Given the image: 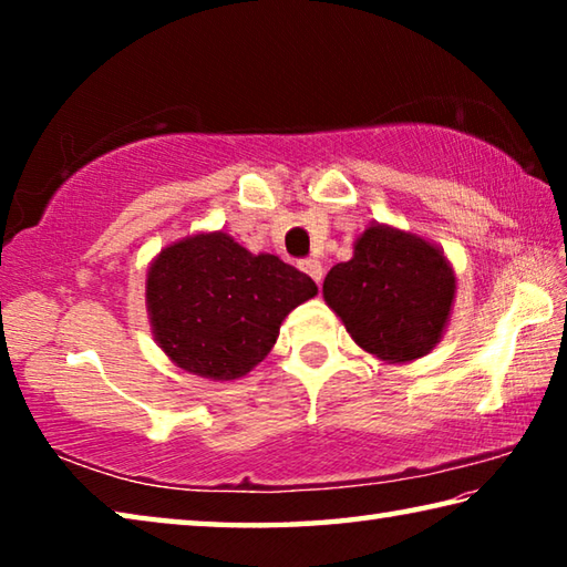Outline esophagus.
<instances>
[{"mask_svg":"<svg viewBox=\"0 0 567 567\" xmlns=\"http://www.w3.org/2000/svg\"><path fill=\"white\" fill-rule=\"evenodd\" d=\"M300 270L310 275L312 280L318 282V285L322 282V265H320L318 260H312V257H307V260H302V262H300Z\"/></svg>","mask_w":567,"mask_h":567,"instance_id":"1","label":"esophagus"}]
</instances>
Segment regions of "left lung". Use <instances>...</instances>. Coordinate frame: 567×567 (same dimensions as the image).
<instances>
[{
	"label": "left lung",
	"instance_id": "obj_1",
	"mask_svg": "<svg viewBox=\"0 0 567 567\" xmlns=\"http://www.w3.org/2000/svg\"><path fill=\"white\" fill-rule=\"evenodd\" d=\"M350 338L382 360L422 358L437 344L455 297V277L440 249L415 235L370 227L352 260L322 285Z\"/></svg>",
	"mask_w": 567,
	"mask_h": 567
}]
</instances>
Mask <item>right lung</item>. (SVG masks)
<instances>
[{
    "label": "right lung",
    "mask_w": 567,
    "mask_h": 567,
    "mask_svg": "<svg viewBox=\"0 0 567 567\" xmlns=\"http://www.w3.org/2000/svg\"><path fill=\"white\" fill-rule=\"evenodd\" d=\"M318 295L305 272L275 255H252L225 233L162 249L147 275V307L159 348L182 370L235 380L265 360L282 320Z\"/></svg>",
    "instance_id": "1"
}]
</instances>
